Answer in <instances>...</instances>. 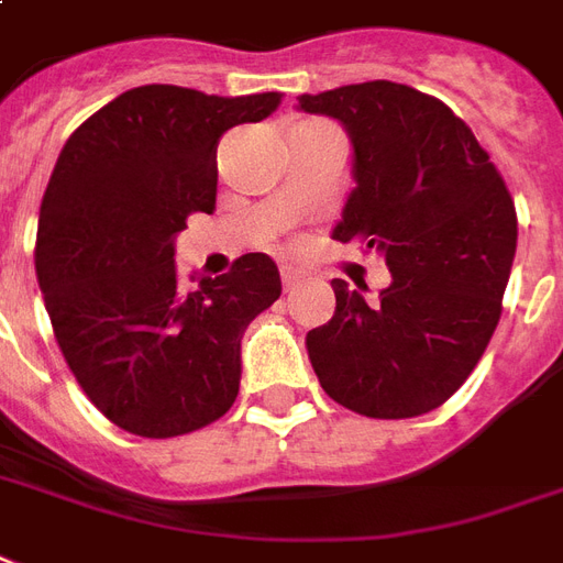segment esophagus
Instances as JSON below:
<instances>
[{
  "instance_id": "1",
  "label": "esophagus",
  "mask_w": 563,
  "mask_h": 563,
  "mask_svg": "<svg viewBox=\"0 0 563 563\" xmlns=\"http://www.w3.org/2000/svg\"><path fill=\"white\" fill-rule=\"evenodd\" d=\"M299 273L294 269V266H282V285H285V290H294V287L299 285Z\"/></svg>"
}]
</instances>
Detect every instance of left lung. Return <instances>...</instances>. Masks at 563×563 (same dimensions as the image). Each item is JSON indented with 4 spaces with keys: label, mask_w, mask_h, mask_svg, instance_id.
Wrapping results in <instances>:
<instances>
[{
    "label": "left lung",
    "mask_w": 563,
    "mask_h": 563,
    "mask_svg": "<svg viewBox=\"0 0 563 563\" xmlns=\"http://www.w3.org/2000/svg\"><path fill=\"white\" fill-rule=\"evenodd\" d=\"M344 126L353 192L332 236L386 257L377 299L332 278L335 314L306 335L320 386L367 418L445 404L484 356L517 255V210L466 121L416 88L374 79L299 95Z\"/></svg>",
    "instance_id": "left-lung-1"
}]
</instances>
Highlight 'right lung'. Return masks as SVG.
<instances>
[{
	"mask_svg": "<svg viewBox=\"0 0 563 563\" xmlns=\"http://www.w3.org/2000/svg\"><path fill=\"white\" fill-rule=\"evenodd\" d=\"M278 100L130 88L58 154L37 217V282L76 383L126 433L184 437L234 404L240 341L282 297L278 266L249 252L186 294L175 240L189 213L217 205L222 133L264 121Z\"/></svg>",
	"mask_w": 563,
	"mask_h": 563,
	"instance_id": "obj_1",
	"label": "right lung"
}]
</instances>
